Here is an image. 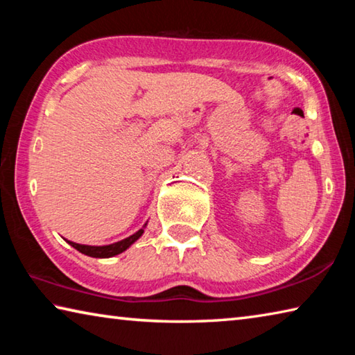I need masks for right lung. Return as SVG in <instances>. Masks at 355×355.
<instances>
[{"label": "right lung", "instance_id": "obj_1", "mask_svg": "<svg viewBox=\"0 0 355 355\" xmlns=\"http://www.w3.org/2000/svg\"><path fill=\"white\" fill-rule=\"evenodd\" d=\"M142 233H144V230L141 228V230L136 232L135 235H131L128 238L122 239V241L114 243V244H110V245H84V244H76V243H71V241H67V243L71 245V248L80 250L81 254H84V255L94 257V258H110V257L120 254V252L127 250L130 245L136 241V239H139Z\"/></svg>", "mask_w": 355, "mask_h": 355}]
</instances>
